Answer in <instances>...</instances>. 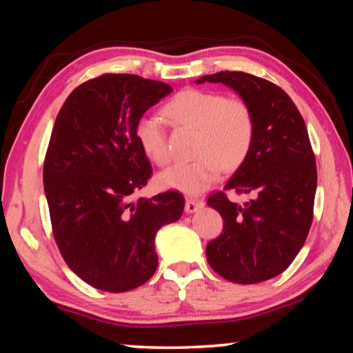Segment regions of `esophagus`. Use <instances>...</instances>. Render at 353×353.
<instances>
[{"label": "esophagus", "instance_id": "obj_1", "mask_svg": "<svg viewBox=\"0 0 353 353\" xmlns=\"http://www.w3.org/2000/svg\"><path fill=\"white\" fill-rule=\"evenodd\" d=\"M202 207H204V201H202V199L188 198L187 202H185V212H187V213L198 212L199 208H202Z\"/></svg>", "mask_w": 353, "mask_h": 353}]
</instances>
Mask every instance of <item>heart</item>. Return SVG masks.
Returning <instances> with one entry per match:
<instances>
[{
  "label": "heart",
  "instance_id": "b5f03b06",
  "mask_svg": "<svg viewBox=\"0 0 353 353\" xmlns=\"http://www.w3.org/2000/svg\"><path fill=\"white\" fill-rule=\"evenodd\" d=\"M172 124L196 129L193 152L187 163H176L160 174L165 187L187 194H199L221 176L246 162L255 140V117L246 99L224 97L221 92L185 88L163 107ZM135 139L143 154L155 165L168 163L170 151L162 123L141 117L135 124Z\"/></svg>",
  "mask_w": 353,
  "mask_h": 353
}]
</instances>
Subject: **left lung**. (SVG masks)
Here are the masks:
<instances>
[{"instance_id":"1","label":"left lung","mask_w":353,"mask_h":353,"mask_svg":"<svg viewBox=\"0 0 353 353\" xmlns=\"http://www.w3.org/2000/svg\"><path fill=\"white\" fill-rule=\"evenodd\" d=\"M196 82L234 88L255 117L252 149L224 187L250 199L235 204L224 191L207 199L224 219L207 261L229 282H265L291 265L312 227L318 172L305 121L282 88L254 74L219 71Z\"/></svg>"}]
</instances>
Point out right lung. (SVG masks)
Masks as SVG:
<instances>
[{
	"label": "right lung",
	"mask_w": 353,
	"mask_h": 353,
	"mask_svg": "<svg viewBox=\"0 0 353 353\" xmlns=\"http://www.w3.org/2000/svg\"><path fill=\"white\" fill-rule=\"evenodd\" d=\"M171 92L137 74H101L74 88L56 118L43 163L52 235L70 270L97 290L146 283L159 265L155 234L182 216L174 190L134 201L152 176L135 124Z\"/></svg>",
	"instance_id": "add662e5"
}]
</instances>
